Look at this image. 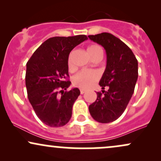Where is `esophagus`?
I'll return each mask as SVG.
<instances>
[{
	"instance_id": "esophagus-1",
	"label": "esophagus",
	"mask_w": 161,
	"mask_h": 161,
	"mask_svg": "<svg viewBox=\"0 0 161 161\" xmlns=\"http://www.w3.org/2000/svg\"><path fill=\"white\" fill-rule=\"evenodd\" d=\"M85 92H86V91H85L84 89H80V94H81V95H83Z\"/></svg>"
}]
</instances>
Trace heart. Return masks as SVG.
Listing matches in <instances>:
<instances>
[{
	"label": "heart",
	"mask_w": 161,
	"mask_h": 161,
	"mask_svg": "<svg viewBox=\"0 0 161 161\" xmlns=\"http://www.w3.org/2000/svg\"><path fill=\"white\" fill-rule=\"evenodd\" d=\"M87 52L88 56L92 60L96 57H102L103 51L99 45H92L87 47ZM68 67L70 70L74 69L72 60V53H70L68 57L67 60ZM99 79V74L95 70H82L79 72L73 78V83L75 86L79 87L83 89H87L90 88L95 82H97Z\"/></svg>",
	"instance_id": "1"
}]
</instances>
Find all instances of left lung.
<instances>
[{
    "label": "left lung",
    "instance_id": "8db88e82",
    "mask_svg": "<svg viewBox=\"0 0 161 161\" xmlns=\"http://www.w3.org/2000/svg\"><path fill=\"white\" fill-rule=\"evenodd\" d=\"M88 38L102 46L107 53L106 69L99 82L102 93L97 92V99L88 109L95 120L111 123L123 114L133 95L138 79V60L132 50L110 33ZM107 86L108 90L104 91Z\"/></svg>",
    "mask_w": 161,
    "mask_h": 161
}]
</instances>
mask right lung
Returning <instances> with one entry per match:
<instances>
[{"label":"right lung","instance_id":"right-lung-1","mask_svg":"<svg viewBox=\"0 0 161 161\" xmlns=\"http://www.w3.org/2000/svg\"><path fill=\"white\" fill-rule=\"evenodd\" d=\"M87 39L85 35L50 38L27 62L28 98L37 116L48 126H64L71 118L73 105L80 91L74 88L64 92L71 84L64 80L69 77L67 60L70 51Z\"/></svg>","mask_w":161,"mask_h":161}]
</instances>
